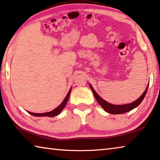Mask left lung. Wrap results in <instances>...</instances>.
Here are the masks:
<instances>
[{"label": "left lung", "instance_id": "left-lung-1", "mask_svg": "<svg viewBox=\"0 0 160 160\" xmlns=\"http://www.w3.org/2000/svg\"><path fill=\"white\" fill-rule=\"evenodd\" d=\"M89 86H90V88L92 90V92H93V93L94 95L95 98H96L98 102L100 105L104 109L105 111H106L107 112L110 114H123V113L127 112L132 110L133 109L137 108L140 104H141V102L142 101V100L144 99L145 95L147 93L148 88V86H149V83L148 84L146 89L145 90L144 93L140 96V98H138V99L133 102L128 103V104H124V105H113V104H111L110 102H108L107 101H105L104 99H102L101 97L99 96V95L96 92V91L94 90V88H93V86H91V84H89Z\"/></svg>", "mask_w": 160, "mask_h": 160}]
</instances>
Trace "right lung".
Segmentation results:
<instances>
[{"label": "right lung", "mask_w": 160, "mask_h": 160, "mask_svg": "<svg viewBox=\"0 0 160 160\" xmlns=\"http://www.w3.org/2000/svg\"><path fill=\"white\" fill-rule=\"evenodd\" d=\"M72 91V88H70L69 91L68 93H67V96L65 97V98L64 99L62 102L58 106V107L56 108L54 110L48 112H44V113H33V112H28V113H29L30 114H32L33 116L35 117H53L55 116H57L58 114H60L61 113V112L63 110V109L65 108V106L67 103V101H68L69 98L70 96V93H71Z\"/></svg>", "instance_id": "1"}]
</instances>
